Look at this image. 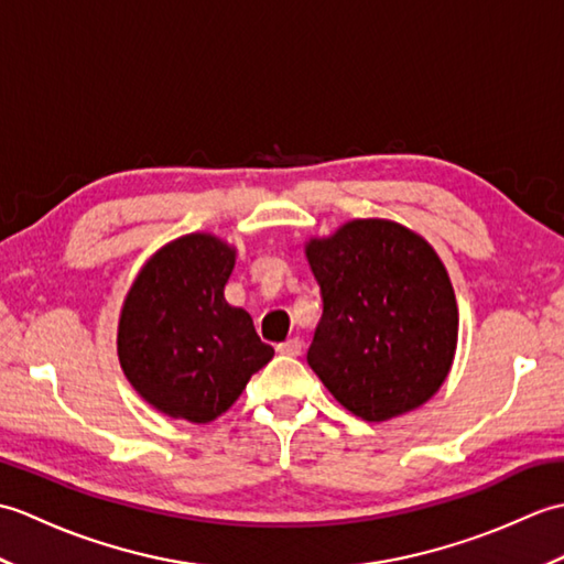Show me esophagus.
Wrapping results in <instances>:
<instances>
[{"label": "esophagus", "mask_w": 564, "mask_h": 564, "mask_svg": "<svg viewBox=\"0 0 564 564\" xmlns=\"http://www.w3.org/2000/svg\"><path fill=\"white\" fill-rule=\"evenodd\" d=\"M275 351L283 354V356H301V351H303V339H301V337H293V339H289V341H283V344L275 346Z\"/></svg>", "instance_id": "obj_1"}]
</instances>
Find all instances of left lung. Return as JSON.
Segmentation results:
<instances>
[{
  "label": "left lung",
  "mask_w": 564,
  "mask_h": 564,
  "mask_svg": "<svg viewBox=\"0 0 564 564\" xmlns=\"http://www.w3.org/2000/svg\"><path fill=\"white\" fill-rule=\"evenodd\" d=\"M305 251L322 295L310 368L366 422L424 404L458 344V305L436 251L388 220H354Z\"/></svg>",
  "instance_id": "obj_1"
}]
</instances>
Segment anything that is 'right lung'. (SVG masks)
<instances>
[{
  "mask_svg": "<svg viewBox=\"0 0 564 564\" xmlns=\"http://www.w3.org/2000/svg\"><path fill=\"white\" fill-rule=\"evenodd\" d=\"M235 251L210 235L162 247L130 289L118 358L142 398L186 422H213L273 358L242 307L225 303Z\"/></svg>",
  "mask_w": 564,
  "mask_h": 564,
  "instance_id": "add662e5",
  "label": "right lung"
}]
</instances>
